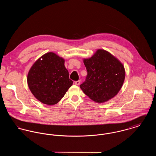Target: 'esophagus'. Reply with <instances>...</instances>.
<instances>
[{"mask_svg": "<svg viewBox=\"0 0 156 156\" xmlns=\"http://www.w3.org/2000/svg\"><path fill=\"white\" fill-rule=\"evenodd\" d=\"M80 83H81V81H80V80H78V81H77L75 82V84L76 85H79L80 84Z\"/></svg>", "mask_w": 156, "mask_h": 156, "instance_id": "esophagus-1", "label": "esophagus"}]
</instances>
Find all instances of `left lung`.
I'll return each mask as SVG.
<instances>
[{
  "label": "left lung",
  "mask_w": 156,
  "mask_h": 156,
  "mask_svg": "<svg viewBox=\"0 0 156 156\" xmlns=\"http://www.w3.org/2000/svg\"><path fill=\"white\" fill-rule=\"evenodd\" d=\"M88 75L80 85L83 93L98 103H104L115 97L125 78L122 63L110 52L98 49L89 58L83 59Z\"/></svg>",
  "instance_id": "1"
}]
</instances>
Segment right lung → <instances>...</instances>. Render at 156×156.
<instances>
[{
  "label": "right lung",
  "mask_w": 156,
  "mask_h": 156,
  "mask_svg": "<svg viewBox=\"0 0 156 156\" xmlns=\"http://www.w3.org/2000/svg\"><path fill=\"white\" fill-rule=\"evenodd\" d=\"M64 62L63 58L49 52L40 57L31 67L27 84L31 92L41 103L57 104L72 86L73 81L69 78Z\"/></svg>",
  "instance_id": "right-lung-1"
}]
</instances>
